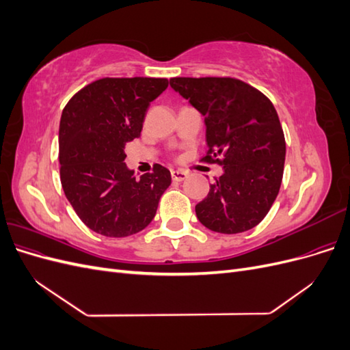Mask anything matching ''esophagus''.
I'll return each mask as SVG.
<instances>
[{
	"label": "esophagus",
	"mask_w": 350,
	"mask_h": 350,
	"mask_svg": "<svg viewBox=\"0 0 350 350\" xmlns=\"http://www.w3.org/2000/svg\"><path fill=\"white\" fill-rule=\"evenodd\" d=\"M171 176H172L174 181L181 183V181H184V179L188 176V174L184 172V171H172V172H171Z\"/></svg>",
	"instance_id": "34e87169"
}]
</instances>
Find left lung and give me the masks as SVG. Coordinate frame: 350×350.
<instances>
[{
  "label": "left lung",
  "instance_id": "obj_1",
  "mask_svg": "<svg viewBox=\"0 0 350 350\" xmlns=\"http://www.w3.org/2000/svg\"><path fill=\"white\" fill-rule=\"evenodd\" d=\"M169 83L204 116V161L224 166L207 197L196 206L198 220L220 234L257 226L279 194L284 167L286 143L273 103L230 77H175Z\"/></svg>",
  "mask_w": 350,
  "mask_h": 350
}]
</instances>
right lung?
<instances>
[{"label":"right lung","mask_w":350,"mask_h":350,"mask_svg":"<svg viewBox=\"0 0 350 350\" xmlns=\"http://www.w3.org/2000/svg\"><path fill=\"white\" fill-rule=\"evenodd\" d=\"M166 79H100L74 94L59 121V175L66 197L88 228L122 238L153 220L171 172L154 165L135 179L125 143L140 137L144 116Z\"/></svg>","instance_id":"obj_1"}]
</instances>
